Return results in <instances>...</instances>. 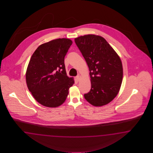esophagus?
<instances>
[{
  "label": "esophagus",
  "mask_w": 153,
  "mask_h": 153,
  "mask_svg": "<svg viewBox=\"0 0 153 153\" xmlns=\"http://www.w3.org/2000/svg\"><path fill=\"white\" fill-rule=\"evenodd\" d=\"M81 79V76H79V75H78V76H76V79H77V80L79 81V79Z\"/></svg>",
  "instance_id": "34e87169"
}]
</instances>
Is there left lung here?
Returning <instances> with one entry per match:
<instances>
[{
  "instance_id": "8db88e82",
  "label": "left lung",
  "mask_w": 153,
  "mask_h": 153,
  "mask_svg": "<svg viewBox=\"0 0 153 153\" xmlns=\"http://www.w3.org/2000/svg\"><path fill=\"white\" fill-rule=\"evenodd\" d=\"M74 42L90 71L91 87L84 97L94 106L108 104L118 94L122 82L120 58L102 36L86 35L76 38Z\"/></svg>"
}]
</instances>
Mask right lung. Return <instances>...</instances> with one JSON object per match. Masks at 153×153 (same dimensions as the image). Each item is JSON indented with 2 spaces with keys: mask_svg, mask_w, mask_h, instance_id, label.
<instances>
[{
  "mask_svg": "<svg viewBox=\"0 0 153 153\" xmlns=\"http://www.w3.org/2000/svg\"><path fill=\"white\" fill-rule=\"evenodd\" d=\"M72 42L58 39L42 44L33 53L26 74L29 91L35 100L48 107L65 102L74 79L67 76L65 57Z\"/></svg>",
  "mask_w": 153,
  "mask_h": 153,
  "instance_id": "1",
  "label": "right lung"
}]
</instances>
